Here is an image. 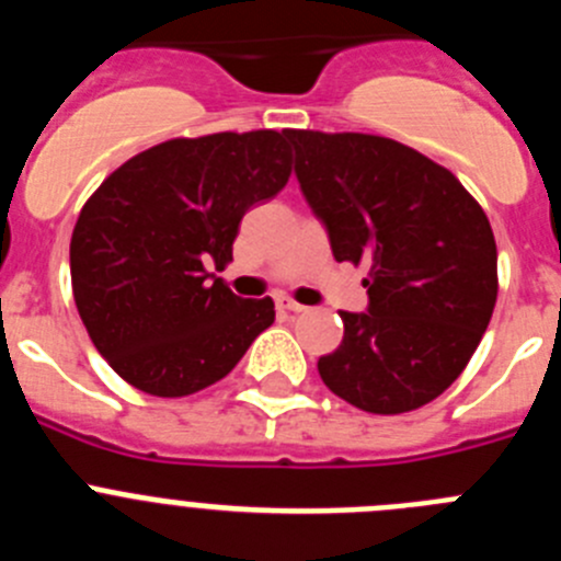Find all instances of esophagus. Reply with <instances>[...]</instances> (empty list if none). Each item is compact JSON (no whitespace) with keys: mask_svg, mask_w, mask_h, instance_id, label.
Masks as SVG:
<instances>
[{"mask_svg":"<svg viewBox=\"0 0 561 561\" xmlns=\"http://www.w3.org/2000/svg\"><path fill=\"white\" fill-rule=\"evenodd\" d=\"M277 309L291 311V314H300V311H306V306L295 304V300H291V297H277Z\"/></svg>","mask_w":561,"mask_h":561,"instance_id":"34e87169","label":"esophagus"}]
</instances>
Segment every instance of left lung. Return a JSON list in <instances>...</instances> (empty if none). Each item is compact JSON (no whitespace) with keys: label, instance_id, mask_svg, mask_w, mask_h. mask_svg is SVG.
Masks as SVG:
<instances>
[{"label":"left lung","instance_id":"obj_1","mask_svg":"<svg viewBox=\"0 0 561 561\" xmlns=\"http://www.w3.org/2000/svg\"><path fill=\"white\" fill-rule=\"evenodd\" d=\"M295 173L336 261L368 266L370 306L340 311L325 388L374 415L438 399L463 374L497 304V244L453 171L379 134L289 128Z\"/></svg>","mask_w":561,"mask_h":561}]
</instances>
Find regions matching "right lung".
I'll return each mask as SVG.
<instances>
[{
    "label": "right lung",
    "mask_w": 561,
    "mask_h": 561,
    "mask_svg": "<svg viewBox=\"0 0 561 561\" xmlns=\"http://www.w3.org/2000/svg\"><path fill=\"white\" fill-rule=\"evenodd\" d=\"M291 176L286 131H219L140 151L101 182L72 230L78 314L103 359L160 399L225 379L275 323L272 297L244 300L225 270L244 213Z\"/></svg>",
    "instance_id": "obj_1"
}]
</instances>
